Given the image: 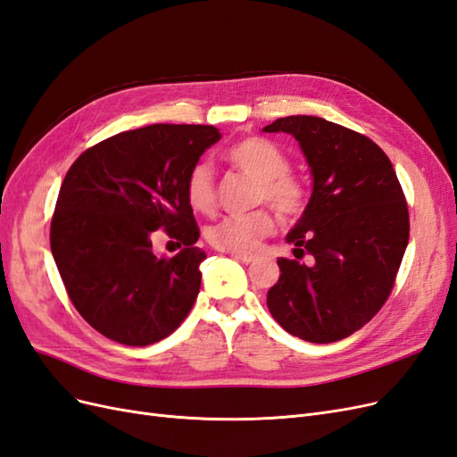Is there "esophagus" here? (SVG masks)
I'll return each instance as SVG.
<instances>
[{
  "label": "esophagus",
  "mask_w": 457,
  "mask_h": 457,
  "mask_svg": "<svg viewBox=\"0 0 457 457\" xmlns=\"http://www.w3.org/2000/svg\"><path fill=\"white\" fill-rule=\"evenodd\" d=\"M230 257L244 261V262H252V261L257 259V255H253V253H234V252H230Z\"/></svg>",
  "instance_id": "esophagus-1"
}]
</instances>
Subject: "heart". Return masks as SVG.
<instances>
[{
    "label": "heart",
    "instance_id": "b5f03b06",
    "mask_svg": "<svg viewBox=\"0 0 457 457\" xmlns=\"http://www.w3.org/2000/svg\"><path fill=\"white\" fill-rule=\"evenodd\" d=\"M227 162L238 171L257 181L255 200L267 202L280 217H295L307 202V190L299 179L287 173L289 162L274 143L250 137L230 146ZM187 200L196 212L207 213L215 205V181L212 165L198 162L187 177ZM274 230V219L267 210L245 215H227L207 227L205 237L212 245L223 252H253L262 238Z\"/></svg>",
    "mask_w": 457,
    "mask_h": 457
}]
</instances>
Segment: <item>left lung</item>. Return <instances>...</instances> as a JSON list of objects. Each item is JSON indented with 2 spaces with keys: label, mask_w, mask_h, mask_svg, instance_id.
Wrapping results in <instances>:
<instances>
[{
  "label": "left lung",
  "mask_w": 457,
  "mask_h": 457,
  "mask_svg": "<svg viewBox=\"0 0 457 457\" xmlns=\"http://www.w3.org/2000/svg\"><path fill=\"white\" fill-rule=\"evenodd\" d=\"M295 137L312 175V195L287 232L295 259H278L280 278L267 294L287 334L334 343L368 324L389 297L403 262L410 219L403 187L385 152L316 116H287L262 128ZM311 254V263H301Z\"/></svg>",
  "instance_id": "1"
}]
</instances>
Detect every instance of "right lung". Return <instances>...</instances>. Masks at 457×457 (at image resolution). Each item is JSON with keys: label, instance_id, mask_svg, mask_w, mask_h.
<instances>
[{"label": "right lung", "instance_id": "add662e5", "mask_svg": "<svg viewBox=\"0 0 457 457\" xmlns=\"http://www.w3.org/2000/svg\"><path fill=\"white\" fill-rule=\"evenodd\" d=\"M220 139L213 126L154 123L87 148L68 170L51 220V253L84 320L129 347L181 326L198 297L205 252L187 177ZM163 228L184 250L151 253Z\"/></svg>", "mask_w": 457, "mask_h": 457}]
</instances>
